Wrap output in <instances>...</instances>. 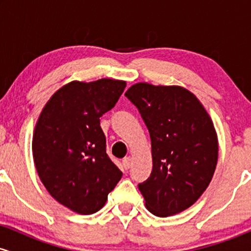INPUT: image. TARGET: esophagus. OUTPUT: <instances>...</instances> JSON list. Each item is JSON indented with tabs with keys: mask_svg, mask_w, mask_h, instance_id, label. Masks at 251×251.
Instances as JSON below:
<instances>
[{
	"mask_svg": "<svg viewBox=\"0 0 251 251\" xmlns=\"http://www.w3.org/2000/svg\"><path fill=\"white\" fill-rule=\"evenodd\" d=\"M123 166H124V169H125V170H128L129 168H131V166H132V159H131V157L124 158V160H123Z\"/></svg>",
	"mask_w": 251,
	"mask_h": 251,
	"instance_id": "obj_1",
	"label": "esophagus"
}]
</instances>
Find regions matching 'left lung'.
Instances as JSON below:
<instances>
[{"label":"left lung","mask_w":251,"mask_h":251,"mask_svg":"<svg viewBox=\"0 0 251 251\" xmlns=\"http://www.w3.org/2000/svg\"><path fill=\"white\" fill-rule=\"evenodd\" d=\"M125 96L150 132L152 172L139 184L146 209L158 217L184 211L215 174L218 139L211 118L194 93L180 86L132 85Z\"/></svg>","instance_id":"8db88e82"}]
</instances>
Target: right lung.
I'll use <instances>...</instances> for the list:
<instances>
[{"label": "right lung", "mask_w": 251, "mask_h": 251, "mask_svg": "<svg viewBox=\"0 0 251 251\" xmlns=\"http://www.w3.org/2000/svg\"><path fill=\"white\" fill-rule=\"evenodd\" d=\"M126 81H72L50 97L33 134V158L53 198L80 215L105 205L123 172L106 153L100 117L114 107Z\"/></svg>", "instance_id": "add662e5"}]
</instances>
